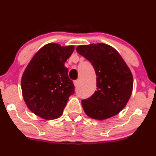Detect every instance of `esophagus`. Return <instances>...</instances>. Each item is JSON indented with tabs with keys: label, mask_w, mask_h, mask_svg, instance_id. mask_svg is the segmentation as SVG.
Returning <instances> with one entry per match:
<instances>
[{
	"label": "esophagus",
	"mask_w": 156,
	"mask_h": 156,
	"mask_svg": "<svg viewBox=\"0 0 156 156\" xmlns=\"http://www.w3.org/2000/svg\"><path fill=\"white\" fill-rule=\"evenodd\" d=\"M80 84V81L79 80H76V81H74V85H75V87H78V85H79Z\"/></svg>",
	"instance_id": "esophagus-1"
}]
</instances>
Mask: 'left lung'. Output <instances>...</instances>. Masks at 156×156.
I'll return each instance as SVG.
<instances>
[{
    "label": "left lung",
    "mask_w": 156,
    "mask_h": 156,
    "mask_svg": "<svg viewBox=\"0 0 156 156\" xmlns=\"http://www.w3.org/2000/svg\"><path fill=\"white\" fill-rule=\"evenodd\" d=\"M80 55L92 63L97 75V90L81 101L88 117L105 120L119 114L133 90V75L119 52L103 43L80 45Z\"/></svg>",
    "instance_id": "1"
}]
</instances>
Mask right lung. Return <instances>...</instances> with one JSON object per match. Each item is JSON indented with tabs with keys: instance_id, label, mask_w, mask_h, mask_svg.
Masks as SVG:
<instances>
[{
	"instance_id": "right-lung-1",
	"label": "right lung",
	"mask_w": 156,
	"mask_h": 156,
	"mask_svg": "<svg viewBox=\"0 0 156 156\" xmlns=\"http://www.w3.org/2000/svg\"><path fill=\"white\" fill-rule=\"evenodd\" d=\"M74 46L50 43L34 54L21 80L23 97L27 107L45 120L60 117L74 84L64 66L73 53Z\"/></svg>"
}]
</instances>
